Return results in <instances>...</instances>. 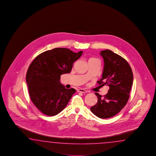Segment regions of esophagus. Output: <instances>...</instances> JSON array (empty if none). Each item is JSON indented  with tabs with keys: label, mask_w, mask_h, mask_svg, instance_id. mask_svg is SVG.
Segmentation results:
<instances>
[{
	"label": "esophagus",
	"mask_w": 156,
	"mask_h": 156,
	"mask_svg": "<svg viewBox=\"0 0 156 156\" xmlns=\"http://www.w3.org/2000/svg\"><path fill=\"white\" fill-rule=\"evenodd\" d=\"M78 91H79V92H80V93H87V91H86V90H85L83 89H80L78 90Z\"/></svg>",
	"instance_id": "1"
}]
</instances>
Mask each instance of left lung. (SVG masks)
I'll return each mask as SVG.
<instances>
[{"label":"left lung","instance_id":"left-lung-1","mask_svg":"<svg viewBox=\"0 0 156 156\" xmlns=\"http://www.w3.org/2000/svg\"><path fill=\"white\" fill-rule=\"evenodd\" d=\"M104 62L102 78L97 83L109 86L105 95L95 93L98 103L92 106L91 112L100 118L115 115L126 106L129 98L133 75L128 62L122 57L110 50L100 52Z\"/></svg>","mask_w":156,"mask_h":156}]
</instances>
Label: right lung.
Here are the masks:
<instances>
[{"label":"right lung","instance_id":"right-lung-1","mask_svg":"<svg viewBox=\"0 0 156 156\" xmlns=\"http://www.w3.org/2000/svg\"><path fill=\"white\" fill-rule=\"evenodd\" d=\"M83 51L75 53L56 48L41 53L30 64L26 82L30 98L44 114L54 116L66 106L76 90L67 89L60 83L61 75L70 73Z\"/></svg>","mask_w":156,"mask_h":156}]
</instances>
